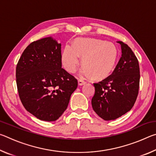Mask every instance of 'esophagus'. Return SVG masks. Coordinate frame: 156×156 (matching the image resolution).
I'll list each match as a JSON object with an SVG mask.
<instances>
[{
  "mask_svg": "<svg viewBox=\"0 0 156 156\" xmlns=\"http://www.w3.org/2000/svg\"><path fill=\"white\" fill-rule=\"evenodd\" d=\"M78 83L79 86H82V85H84V84H86V82L83 80H78Z\"/></svg>",
  "mask_w": 156,
  "mask_h": 156,
  "instance_id": "1",
  "label": "esophagus"
}]
</instances>
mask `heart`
Masks as SVG:
<instances>
[{"label": "heart", "instance_id": "1", "mask_svg": "<svg viewBox=\"0 0 156 156\" xmlns=\"http://www.w3.org/2000/svg\"><path fill=\"white\" fill-rule=\"evenodd\" d=\"M118 51L111 42L98 38L76 39L73 46L66 44L62 53V65L68 72L74 73L80 62L84 65L82 75L91 74L94 78H102L110 74L117 61Z\"/></svg>", "mask_w": 156, "mask_h": 156}]
</instances>
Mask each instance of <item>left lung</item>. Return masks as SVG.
<instances>
[{
  "label": "left lung",
  "mask_w": 156,
  "mask_h": 156,
  "mask_svg": "<svg viewBox=\"0 0 156 156\" xmlns=\"http://www.w3.org/2000/svg\"><path fill=\"white\" fill-rule=\"evenodd\" d=\"M122 55L113 73L94 83L92 108L105 120L117 119L129 112L135 104L140 83V68L137 58L130 47L122 41Z\"/></svg>",
  "instance_id": "left-lung-1"
}]
</instances>
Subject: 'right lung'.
Returning <instances> with one entry per match:
<instances>
[{
  "label": "right lung",
  "instance_id": "1",
  "mask_svg": "<svg viewBox=\"0 0 156 156\" xmlns=\"http://www.w3.org/2000/svg\"><path fill=\"white\" fill-rule=\"evenodd\" d=\"M61 43L51 36L27 47L16 66L20 99L38 119L52 122L67 109L78 81L62 68Z\"/></svg>",
  "mask_w": 156,
  "mask_h": 156
}]
</instances>
